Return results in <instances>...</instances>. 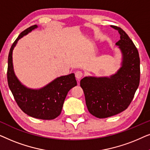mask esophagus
Segmentation results:
<instances>
[{
  "label": "esophagus",
  "mask_w": 150,
  "mask_h": 150,
  "mask_svg": "<svg viewBox=\"0 0 150 150\" xmlns=\"http://www.w3.org/2000/svg\"><path fill=\"white\" fill-rule=\"evenodd\" d=\"M83 72H82V71H76V73H75V76H76V78L77 79V80L78 81H80V80L81 79V78L83 77Z\"/></svg>",
  "instance_id": "1"
}]
</instances>
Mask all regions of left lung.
Wrapping results in <instances>:
<instances>
[{
    "mask_svg": "<svg viewBox=\"0 0 150 150\" xmlns=\"http://www.w3.org/2000/svg\"><path fill=\"white\" fill-rule=\"evenodd\" d=\"M120 40L116 43L122 52L120 68L108 76H86L81 81L89 112L106 118L124 111L134 98L140 81V59L134 43L124 30L116 26Z\"/></svg>",
    "mask_w": 150,
    "mask_h": 150,
    "instance_id": "1",
    "label": "left lung"
}]
</instances>
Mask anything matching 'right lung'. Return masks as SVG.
<instances>
[{
  "label": "right lung",
  "mask_w": 150,
  "mask_h": 150,
  "mask_svg": "<svg viewBox=\"0 0 150 150\" xmlns=\"http://www.w3.org/2000/svg\"><path fill=\"white\" fill-rule=\"evenodd\" d=\"M38 27L35 24L26 28L12 44L8 57V85L16 102L24 113L37 119L53 120L61 114L68 91L77 85L74 74L58 77L45 87L33 89L22 85L13 70L12 54L18 41Z\"/></svg>",
  "instance_id": "1"
}]
</instances>
